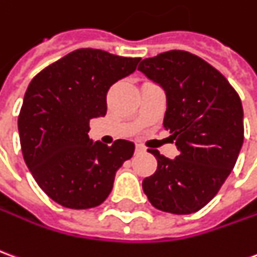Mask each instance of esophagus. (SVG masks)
<instances>
[{
	"mask_svg": "<svg viewBox=\"0 0 257 257\" xmlns=\"http://www.w3.org/2000/svg\"><path fill=\"white\" fill-rule=\"evenodd\" d=\"M135 152L138 154L143 153V152H146V149H145V146H142V145H136V146H135Z\"/></svg>",
	"mask_w": 257,
	"mask_h": 257,
	"instance_id": "esophagus-1",
	"label": "esophagus"
}]
</instances>
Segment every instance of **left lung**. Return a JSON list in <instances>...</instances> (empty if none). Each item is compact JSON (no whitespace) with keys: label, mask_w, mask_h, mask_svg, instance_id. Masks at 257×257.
<instances>
[{"label":"left lung","mask_w":257,"mask_h":257,"mask_svg":"<svg viewBox=\"0 0 257 257\" xmlns=\"http://www.w3.org/2000/svg\"><path fill=\"white\" fill-rule=\"evenodd\" d=\"M138 69L166 90L163 125L179 150L170 160L149 149L157 170L143 179V191L161 211L195 213L216 196L241 152V98L222 73L188 51L161 53Z\"/></svg>","instance_id":"left-lung-1"}]
</instances>
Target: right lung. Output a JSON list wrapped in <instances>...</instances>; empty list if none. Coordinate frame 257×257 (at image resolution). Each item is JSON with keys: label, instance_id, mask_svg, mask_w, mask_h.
<instances>
[{"label": "right lung", "instance_id": "right-lung-1", "mask_svg": "<svg viewBox=\"0 0 257 257\" xmlns=\"http://www.w3.org/2000/svg\"><path fill=\"white\" fill-rule=\"evenodd\" d=\"M141 58L79 48L32 79L18 116L26 166L43 192L68 209H90L110 195L135 145L89 139L90 119L107 112V91Z\"/></svg>", "mask_w": 257, "mask_h": 257}]
</instances>
